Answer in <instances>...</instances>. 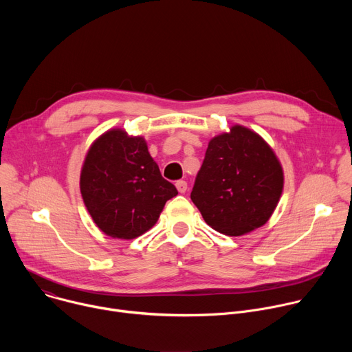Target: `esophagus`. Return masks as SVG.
Listing matches in <instances>:
<instances>
[{"label":"esophagus","instance_id":"1","mask_svg":"<svg viewBox=\"0 0 352 352\" xmlns=\"http://www.w3.org/2000/svg\"><path fill=\"white\" fill-rule=\"evenodd\" d=\"M175 186H177V189H178V192L179 193H185L186 192V189H188V184L185 182V181H177L175 182Z\"/></svg>","mask_w":352,"mask_h":352}]
</instances>
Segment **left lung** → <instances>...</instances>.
Masks as SVG:
<instances>
[{
    "label": "left lung",
    "instance_id": "1",
    "mask_svg": "<svg viewBox=\"0 0 352 352\" xmlns=\"http://www.w3.org/2000/svg\"><path fill=\"white\" fill-rule=\"evenodd\" d=\"M283 188V166L272 146L236 124L210 139L190 199L213 230L239 236L269 221Z\"/></svg>",
    "mask_w": 352,
    "mask_h": 352
}]
</instances>
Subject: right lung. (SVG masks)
<instances>
[{
  "label": "right lung",
  "instance_id": "add662e5",
  "mask_svg": "<svg viewBox=\"0 0 352 352\" xmlns=\"http://www.w3.org/2000/svg\"><path fill=\"white\" fill-rule=\"evenodd\" d=\"M83 204L106 235L133 239L152 228L177 188L162 177L143 136L111 128L90 144L79 179Z\"/></svg>",
  "mask_w": 352,
  "mask_h": 352
}]
</instances>
